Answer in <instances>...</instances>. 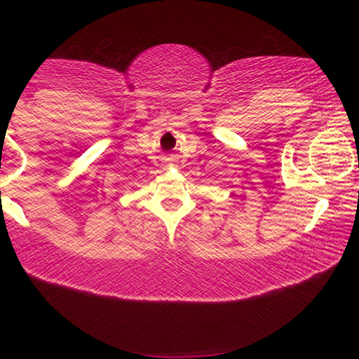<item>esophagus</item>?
<instances>
[{"mask_svg": "<svg viewBox=\"0 0 359 359\" xmlns=\"http://www.w3.org/2000/svg\"><path fill=\"white\" fill-rule=\"evenodd\" d=\"M165 161V165L166 166H170V165H173V158H171V156H168V158H165L163 160Z\"/></svg>", "mask_w": 359, "mask_h": 359, "instance_id": "34e87169", "label": "esophagus"}]
</instances>
